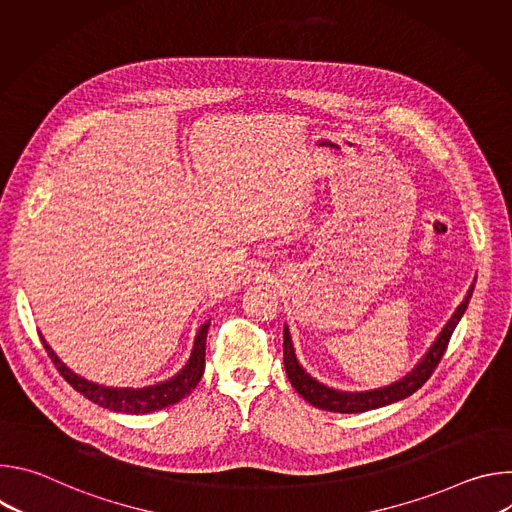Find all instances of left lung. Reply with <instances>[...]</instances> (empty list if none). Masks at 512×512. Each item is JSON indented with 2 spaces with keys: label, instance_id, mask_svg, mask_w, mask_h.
Wrapping results in <instances>:
<instances>
[{
  "label": "left lung",
  "instance_id": "obj_1",
  "mask_svg": "<svg viewBox=\"0 0 512 512\" xmlns=\"http://www.w3.org/2000/svg\"><path fill=\"white\" fill-rule=\"evenodd\" d=\"M472 291H474V283L470 285L466 298L456 308L452 318L446 322L442 332L437 334L433 344L427 348V352L417 360L415 367L405 377H401L399 381H395L391 385H385L379 389H369V391H340V389L328 387V385L320 383L318 379H314L300 364L296 350H294V342H291L289 328L285 326L283 328V364H285V373L289 377L291 387H294L314 407L334 411V413L371 411V409H379V407L397 403V401L413 395L431 377V373L437 367V362L442 360V356L448 348V342L452 338V332L458 326V322L462 320V316L470 304Z\"/></svg>",
  "mask_w": 512,
  "mask_h": 512
}]
</instances>
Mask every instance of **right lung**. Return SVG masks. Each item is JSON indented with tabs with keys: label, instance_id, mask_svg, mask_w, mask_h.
I'll list each match as a JSON object with an SVG mask.
<instances>
[{
	"label": "right lung",
	"instance_id": "1",
	"mask_svg": "<svg viewBox=\"0 0 512 512\" xmlns=\"http://www.w3.org/2000/svg\"><path fill=\"white\" fill-rule=\"evenodd\" d=\"M210 320H206L194 336V344L190 350V356L186 360L184 367L170 379L154 383V385H145V387H107L93 383L75 371H70L66 364L56 356V352L50 348V344L40 336L48 356L52 358L54 367L58 373L64 377V381L77 389L81 395H85L89 401L115 411V413H129V415H143V413H152L160 411L164 407L176 405L184 397H188L194 387L198 385L202 373H204V350H206V332H208Z\"/></svg>",
	"mask_w": 512,
	"mask_h": 512
}]
</instances>
